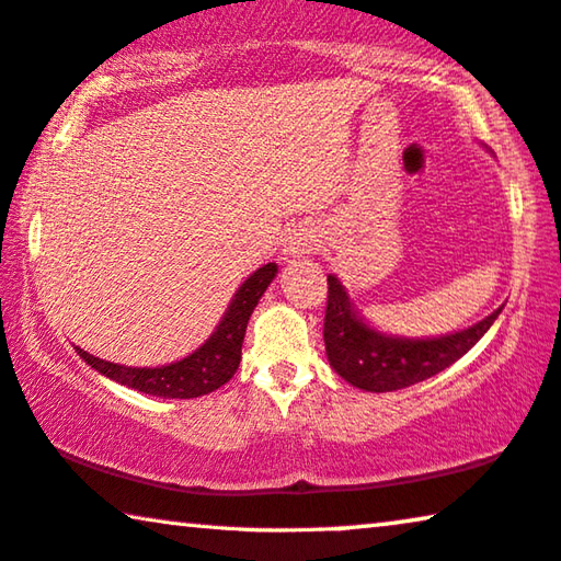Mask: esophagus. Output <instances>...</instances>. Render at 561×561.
<instances>
[{
  "label": "esophagus",
  "instance_id": "esophagus-1",
  "mask_svg": "<svg viewBox=\"0 0 561 561\" xmlns=\"http://www.w3.org/2000/svg\"><path fill=\"white\" fill-rule=\"evenodd\" d=\"M316 248H319V234H316L313 230H308V227H304V230H294L286 238V255L288 257H304L308 253H313Z\"/></svg>",
  "mask_w": 561,
  "mask_h": 561
}]
</instances>
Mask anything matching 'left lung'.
<instances>
[{
    "label": "left lung",
    "instance_id": "8db88e82",
    "mask_svg": "<svg viewBox=\"0 0 561 561\" xmlns=\"http://www.w3.org/2000/svg\"><path fill=\"white\" fill-rule=\"evenodd\" d=\"M501 313L493 311L489 319L458 334L440 339H392L369 329L348 306L346 290L339 286L334 275H329L327 316H323V344L331 367L348 385L367 389V392H394L417 381L440 375L462 354L476 346L491 323Z\"/></svg>",
    "mask_w": 561,
    "mask_h": 561
}]
</instances>
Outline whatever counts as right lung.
Segmentation results:
<instances>
[{"mask_svg": "<svg viewBox=\"0 0 561 561\" xmlns=\"http://www.w3.org/2000/svg\"><path fill=\"white\" fill-rule=\"evenodd\" d=\"M278 273V265L267 263L261 271H255L250 278L242 283V288L234 294V300L227 308L225 319L220 327L205 346L186 356L182 362L169 364V367L157 369H136V367H121V364L103 362L99 356L78 348V354L118 385H126L131 389H139L144 394L157 397H172V400H192V397H202L215 392L222 385L232 379L234 369L240 364L242 339H245V329L250 321V313L257 306V300L271 286V280Z\"/></svg>", "mask_w": 561, "mask_h": 561, "instance_id": "1", "label": "right lung"}]
</instances>
